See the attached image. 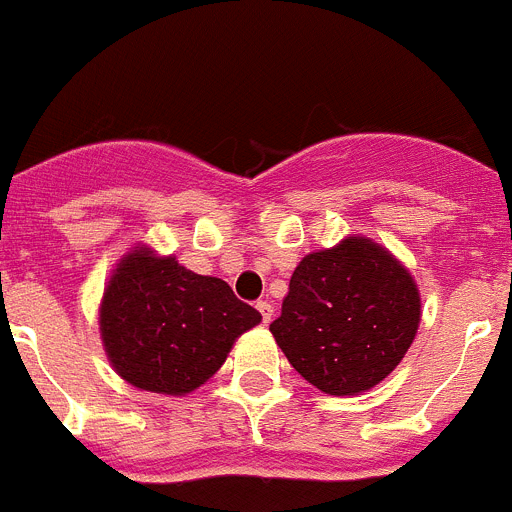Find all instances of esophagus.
<instances>
[{
	"label": "esophagus",
	"instance_id": "obj_1",
	"mask_svg": "<svg viewBox=\"0 0 512 512\" xmlns=\"http://www.w3.org/2000/svg\"><path fill=\"white\" fill-rule=\"evenodd\" d=\"M256 310L261 312V320H264V325L271 323V315H274V307H271L269 300H261L256 302Z\"/></svg>",
	"mask_w": 512,
	"mask_h": 512
}]
</instances>
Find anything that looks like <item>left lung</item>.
Masks as SVG:
<instances>
[{
    "label": "left lung",
    "instance_id": "obj_1",
    "mask_svg": "<svg viewBox=\"0 0 512 512\" xmlns=\"http://www.w3.org/2000/svg\"><path fill=\"white\" fill-rule=\"evenodd\" d=\"M418 325L413 274L379 243L348 235L297 264L269 330L307 382L341 397L392 374Z\"/></svg>",
    "mask_w": 512,
    "mask_h": 512
}]
</instances>
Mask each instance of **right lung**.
I'll return each instance as SVG.
<instances>
[{"instance_id":"right-lung-1","label":"right lung","mask_w":512,"mask_h":512,"mask_svg":"<svg viewBox=\"0 0 512 512\" xmlns=\"http://www.w3.org/2000/svg\"><path fill=\"white\" fill-rule=\"evenodd\" d=\"M259 323L261 312L238 300L228 282L146 246L122 256L99 305L112 369L138 390L174 397L202 387L235 338Z\"/></svg>"}]
</instances>
